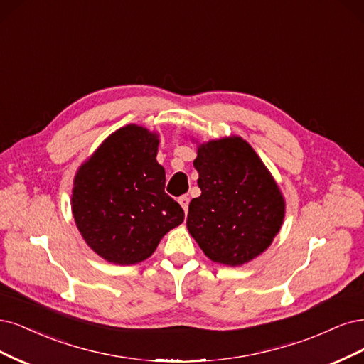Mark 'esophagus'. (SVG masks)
I'll return each instance as SVG.
<instances>
[{"instance_id":"1","label":"esophagus","mask_w":364,"mask_h":364,"mask_svg":"<svg viewBox=\"0 0 364 364\" xmlns=\"http://www.w3.org/2000/svg\"><path fill=\"white\" fill-rule=\"evenodd\" d=\"M189 201H191L189 196H181V198L178 199V203H180V205L183 207V210H184L186 213H187V210H189Z\"/></svg>"}]
</instances>
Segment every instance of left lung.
I'll return each mask as SVG.
<instances>
[{
  "label": "left lung",
  "mask_w": 364,
  "mask_h": 364,
  "mask_svg": "<svg viewBox=\"0 0 364 364\" xmlns=\"http://www.w3.org/2000/svg\"><path fill=\"white\" fill-rule=\"evenodd\" d=\"M196 154L201 196L189 204L187 230L215 263L254 260L283 225L286 201L277 181L240 136L199 144Z\"/></svg>",
  "instance_id": "left-lung-1"
}]
</instances>
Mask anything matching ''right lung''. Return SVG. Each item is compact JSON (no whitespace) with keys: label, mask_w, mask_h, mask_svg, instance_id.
Returning a JSON list of instances; mask_svg holds the SVG:
<instances>
[{"label":"right lung","mask_w":364,"mask_h":364,"mask_svg":"<svg viewBox=\"0 0 364 364\" xmlns=\"http://www.w3.org/2000/svg\"><path fill=\"white\" fill-rule=\"evenodd\" d=\"M159 134L136 124L112 133L75 173L71 207L89 248L109 263L146 260L163 236L184 220L165 193Z\"/></svg>","instance_id":"obj_1"}]
</instances>
